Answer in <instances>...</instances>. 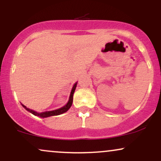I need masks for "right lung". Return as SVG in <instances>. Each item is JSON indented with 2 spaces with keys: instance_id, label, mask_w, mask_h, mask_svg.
I'll return each instance as SVG.
<instances>
[{
  "instance_id": "right-lung-1",
  "label": "right lung",
  "mask_w": 161,
  "mask_h": 161,
  "mask_svg": "<svg viewBox=\"0 0 161 161\" xmlns=\"http://www.w3.org/2000/svg\"><path fill=\"white\" fill-rule=\"evenodd\" d=\"M76 85H77V82H75L74 84V86H73V88H72V91H71V92H70L69 98V101H68L67 104H66L65 106H64L61 108L57 109V110H51V111H45V112H42V113H38L36 111H34V110H31V109L27 108L26 107L24 106L23 104H22V105H23V107L25 109V110H28L29 112H30L31 114H33V115L40 116V117H42V118L48 117V116H51L60 115V114H64V113L67 111V110L70 108V107L72 106V104H73V94H74L75 88H76Z\"/></svg>"
}]
</instances>
